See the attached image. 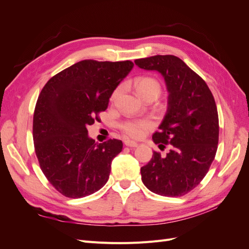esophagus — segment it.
I'll return each instance as SVG.
<instances>
[{
	"label": "esophagus",
	"instance_id": "1",
	"mask_svg": "<svg viewBox=\"0 0 249 249\" xmlns=\"http://www.w3.org/2000/svg\"><path fill=\"white\" fill-rule=\"evenodd\" d=\"M124 145L127 146V147H136L138 144L136 142L134 141H131V140H125L124 141Z\"/></svg>",
	"mask_w": 249,
	"mask_h": 249
}]
</instances>
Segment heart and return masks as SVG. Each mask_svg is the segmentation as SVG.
<instances>
[{"mask_svg": "<svg viewBox=\"0 0 249 249\" xmlns=\"http://www.w3.org/2000/svg\"><path fill=\"white\" fill-rule=\"evenodd\" d=\"M135 88H136L138 94L145 101L149 99H157L160 95L162 86L161 83L153 77H141L135 80ZM124 86H117L111 94V102L116 103L122 95ZM154 127V122L152 119H132L120 124V130L126 137L133 139H139L144 136L146 132L152 130Z\"/></svg>", "mask_w": 249, "mask_h": 249, "instance_id": "b5f03b06", "label": "heart"}]
</instances>
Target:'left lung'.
Returning <instances> with one entry per match:
<instances>
[{"mask_svg": "<svg viewBox=\"0 0 249 249\" xmlns=\"http://www.w3.org/2000/svg\"><path fill=\"white\" fill-rule=\"evenodd\" d=\"M135 63L159 71L169 92L166 115L153 140L170 149L165 156L154 152L141 167L142 182L156 194L183 196L206 177L216 156L219 119L214 96L202 78L177 56L157 55Z\"/></svg>", "mask_w": 249, "mask_h": 249, "instance_id": "8db88e82", "label": "left lung"}]
</instances>
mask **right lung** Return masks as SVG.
I'll return each mask as SVG.
<instances>
[{
	"label": "right lung",
	"mask_w": 249,
	"mask_h": 249,
	"mask_svg": "<svg viewBox=\"0 0 249 249\" xmlns=\"http://www.w3.org/2000/svg\"><path fill=\"white\" fill-rule=\"evenodd\" d=\"M133 66L130 60H83L42 88L33 115L35 154L43 175L64 196L85 197L107 183L123 142L109 139L96 144L88 137L87 126L99 122L113 90Z\"/></svg>",
	"instance_id": "obj_1"
}]
</instances>
